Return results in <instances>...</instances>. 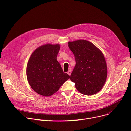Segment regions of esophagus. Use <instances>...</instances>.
<instances>
[{"label":"esophagus","instance_id":"esophagus-1","mask_svg":"<svg viewBox=\"0 0 131 131\" xmlns=\"http://www.w3.org/2000/svg\"><path fill=\"white\" fill-rule=\"evenodd\" d=\"M71 73H72V71L70 70H69L68 71V72H67V74L69 75H71Z\"/></svg>","mask_w":131,"mask_h":131}]
</instances>
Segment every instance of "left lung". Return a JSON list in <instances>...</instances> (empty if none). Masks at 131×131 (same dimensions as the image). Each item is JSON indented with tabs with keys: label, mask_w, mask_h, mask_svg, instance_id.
<instances>
[{
	"label": "left lung",
	"mask_w": 131,
	"mask_h": 131,
	"mask_svg": "<svg viewBox=\"0 0 131 131\" xmlns=\"http://www.w3.org/2000/svg\"><path fill=\"white\" fill-rule=\"evenodd\" d=\"M68 44L76 61L71 80L82 94L91 95L98 93L104 85L107 77L104 54L95 45L86 40H79L68 42Z\"/></svg>",
	"instance_id": "8db88e82"
}]
</instances>
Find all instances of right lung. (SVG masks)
I'll return each instance as SVG.
<instances>
[{"label": "right lung", "mask_w": 131, "mask_h": 131, "mask_svg": "<svg viewBox=\"0 0 131 131\" xmlns=\"http://www.w3.org/2000/svg\"><path fill=\"white\" fill-rule=\"evenodd\" d=\"M59 44H46L33 51L26 67V76L33 90L38 94L49 97L56 92L70 79L57 60Z\"/></svg>", "instance_id": "1"}]
</instances>
